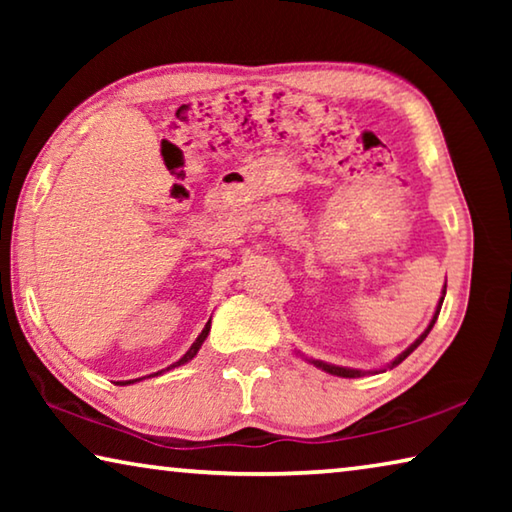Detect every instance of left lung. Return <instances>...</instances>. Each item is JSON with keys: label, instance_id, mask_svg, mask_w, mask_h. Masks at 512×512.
Returning <instances> with one entry per match:
<instances>
[{"label": "left lung", "instance_id": "1", "mask_svg": "<svg viewBox=\"0 0 512 512\" xmlns=\"http://www.w3.org/2000/svg\"><path fill=\"white\" fill-rule=\"evenodd\" d=\"M445 289H447V284H445ZM445 293V291H443ZM443 300H445V296L440 298V302H438V307H436V314H433V318H431V323H429V327L424 329V332L418 336V339H415L409 348H406L400 357H395L393 361H391V368H395V366H400V363L409 357V354L418 348V345L427 339V334L431 332V327L436 325V318H438V314H440V307H443ZM311 363H314L316 368H320V370H325V372H329V375H336V377H361V375H366V372L363 370H352V368H341V366H332V363H325V361H316V359H311ZM377 372V370H375Z\"/></svg>", "mask_w": 512, "mask_h": 512}]
</instances>
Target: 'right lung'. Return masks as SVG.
Segmentation results:
<instances>
[{"instance_id": "obj_1", "label": "right lung", "mask_w": 512, "mask_h": 512, "mask_svg": "<svg viewBox=\"0 0 512 512\" xmlns=\"http://www.w3.org/2000/svg\"><path fill=\"white\" fill-rule=\"evenodd\" d=\"M207 334H210V320H207V325L203 327V332L201 334H198V339L192 343V348H189L187 350V354H185V357L183 359H178L176 363H173V366H169L167 370H171V368H178V366H183V363H187V361H192L194 357H196V352L198 350H201V345H203V341L207 339ZM162 372V370H160ZM160 372H155V375H160ZM119 384L121 386H126V384H133V381H119Z\"/></svg>"}]
</instances>
